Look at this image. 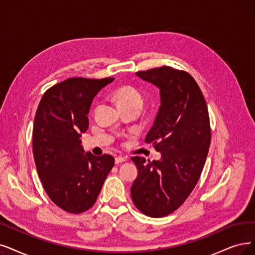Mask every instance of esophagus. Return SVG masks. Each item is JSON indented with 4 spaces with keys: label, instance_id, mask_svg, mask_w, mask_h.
Returning <instances> with one entry per match:
<instances>
[{
    "label": "esophagus",
    "instance_id": "1",
    "mask_svg": "<svg viewBox=\"0 0 255 255\" xmlns=\"http://www.w3.org/2000/svg\"><path fill=\"white\" fill-rule=\"evenodd\" d=\"M127 159L125 158V157H121V156H118V157H116L115 158V163L116 164H119V163H122V162H125Z\"/></svg>",
    "mask_w": 255,
    "mask_h": 255
}]
</instances>
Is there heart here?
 I'll return each mask as SVG.
<instances>
[{
    "label": "heart",
    "mask_w": 255,
    "mask_h": 255,
    "mask_svg": "<svg viewBox=\"0 0 255 255\" xmlns=\"http://www.w3.org/2000/svg\"><path fill=\"white\" fill-rule=\"evenodd\" d=\"M114 97L118 106H136L142 108L143 106V96L139 91L133 87L126 86L117 89Z\"/></svg>",
    "instance_id": "obj_1"
}]
</instances>
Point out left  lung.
Segmentation results:
<instances>
[{"label": "left lung", "mask_w": 255, "mask_h": 255, "mask_svg": "<svg viewBox=\"0 0 255 255\" xmlns=\"http://www.w3.org/2000/svg\"><path fill=\"white\" fill-rule=\"evenodd\" d=\"M160 90L161 105L145 137L161 159L133 157L138 176L130 187L135 206L151 218L177 210L199 181L210 146L206 101L193 77L167 66L139 71Z\"/></svg>", "instance_id": "left-lung-1"}]
</instances>
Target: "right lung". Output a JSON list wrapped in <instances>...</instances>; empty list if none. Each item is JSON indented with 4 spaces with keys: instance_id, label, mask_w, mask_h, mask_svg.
<instances>
[{
    "instance_id": "right-lung-1",
    "label": "right lung",
    "mask_w": 255,
    "mask_h": 255,
    "mask_svg": "<svg viewBox=\"0 0 255 255\" xmlns=\"http://www.w3.org/2000/svg\"><path fill=\"white\" fill-rule=\"evenodd\" d=\"M114 78H68L47 90L33 126V157L49 198L70 213L92 207L114 166L110 155L85 152L81 134L89 128L94 97Z\"/></svg>"
}]
</instances>
